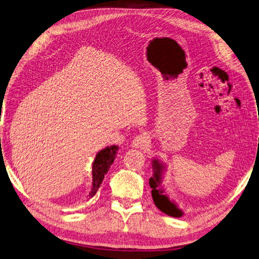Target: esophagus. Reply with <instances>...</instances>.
<instances>
[{
    "instance_id": "34e87169",
    "label": "esophagus",
    "mask_w": 259,
    "mask_h": 259,
    "mask_svg": "<svg viewBox=\"0 0 259 259\" xmlns=\"http://www.w3.org/2000/svg\"><path fill=\"white\" fill-rule=\"evenodd\" d=\"M148 143V137L146 134H140V135H136L134 137L133 142H132V144H133L134 147H144Z\"/></svg>"
}]
</instances>
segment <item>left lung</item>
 Segmentation results:
<instances>
[{
	"mask_svg": "<svg viewBox=\"0 0 259 259\" xmlns=\"http://www.w3.org/2000/svg\"><path fill=\"white\" fill-rule=\"evenodd\" d=\"M153 175L149 178V186L152 188V197L156 207L162 210L164 214L171 217H182L184 212L181 208H178L177 204L174 200L169 199L167 194L165 193L163 186L164 173L166 171V164L160 159L153 158L152 160Z\"/></svg>",
	"mask_w": 259,
	"mask_h": 259,
	"instance_id": "1",
	"label": "left lung"
}]
</instances>
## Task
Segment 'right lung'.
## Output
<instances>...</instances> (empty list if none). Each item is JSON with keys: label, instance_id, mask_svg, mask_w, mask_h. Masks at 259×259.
<instances>
[{"label": "right lung", "instance_id": "right-lung-1", "mask_svg": "<svg viewBox=\"0 0 259 259\" xmlns=\"http://www.w3.org/2000/svg\"><path fill=\"white\" fill-rule=\"evenodd\" d=\"M118 146L112 145L107 146L104 149H102L96 154V157L92 164V176H93V182H92L91 192L89 197H93L101 187L103 180H104L105 174L110 169L115 157H116Z\"/></svg>", "mask_w": 259, "mask_h": 259}]
</instances>
